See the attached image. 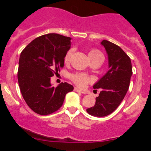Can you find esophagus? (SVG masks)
Here are the masks:
<instances>
[{"label":"esophagus","instance_id":"esophagus-1","mask_svg":"<svg viewBox=\"0 0 151 151\" xmlns=\"http://www.w3.org/2000/svg\"><path fill=\"white\" fill-rule=\"evenodd\" d=\"M74 91H77V92L81 93H85V92H84V91H83L82 90H81V89H78L77 87H74Z\"/></svg>","mask_w":151,"mask_h":151}]
</instances>
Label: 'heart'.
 Returning <instances> with one entry per match:
<instances>
[{"label": "heart", "mask_w": 151, "mask_h": 151, "mask_svg": "<svg viewBox=\"0 0 151 151\" xmlns=\"http://www.w3.org/2000/svg\"><path fill=\"white\" fill-rule=\"evenodd\" d=\"M72 50H68L67 52L66 53L65 58H64V61H65V63H67V62L70 61V59L71 55H72ZM88 55H89V58H93V57H95V56H98V55H101L102 56L101 53L100 52L99 50H91V51L89 52V54H88ZM70 79L71 80L73 81L74 84H76V85L79 86V87H83V86H85L86 84H87L88 83L90 82V81H91V79H90L89 76H87L85 74H82V73H75V74H71Z\"/></svg>", "instance_id": "heart-1"}]
</instances>
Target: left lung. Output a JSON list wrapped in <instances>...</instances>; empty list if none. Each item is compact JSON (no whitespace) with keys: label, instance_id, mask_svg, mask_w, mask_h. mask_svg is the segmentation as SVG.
<instances>
[{"label":"left lung","instance_id":"1","mask_svg":"<svg viewBox=\"0 0 151 151\" xmlns=\"http://www.w3.org/2000/svg\"><path fill=\"white\" fill-rule=\"evenodd\" d=\"M101 44L108 55L109 70L93 86V89L101 91L94 106L86 109L88 114L97 117L109 115L120 105L129 89L133 74L131 59L120 47L105 40Z\"/></svg>","mask_w":151,"mask_h":151}]
</instances>
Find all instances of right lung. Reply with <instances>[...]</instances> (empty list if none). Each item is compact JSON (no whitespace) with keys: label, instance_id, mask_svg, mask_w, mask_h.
<instances>
[{"label":"right lung","instance_id":"obj_1","mask_svg":"<svg viewBox=\"0 0 151 151\" xmlns=\"http://www.w3.org/2000/svg\"><path fill=\"white\" fill-rule=\"evenodd\" d=\"M70 37L49 33L38 37L20 53L18 79L26 104L40 115H48L63 104L65 95L73 91V86L62 82L57 87L50 77L64 67V58L71 47Z\"/></svg>","mask_w":151,"mask_h":151}]
</instances>
